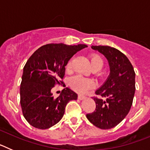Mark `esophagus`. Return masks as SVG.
Instances as JSON below:
<instances>
[{"label":"esophagus","mask_w":150,"mask_h":150,"mask_svg":"<svg viewBox=\"0 0 150 150\" xmlns=\"http://www.w3.org/2000/svg\"><path fill=\"white\" fill-rule=\"evenodd\" d=\"M86 97L84 96V95H78V98L79 99V100H84L85 98H86Z\"/></svg>","instance_id":"esophagus-1"}]
</instances>
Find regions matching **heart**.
Returning a JSON list of instances; mask_svg holds the SVG:
<instances>
[{"label":"heart","mask_w":150,"mask_h":150,"mask_svg":"<svg viewBox=\"0 0 150 150\" xmlns=\"http://www.w3.org/2000/svg\"><path fill=\"white\" fill-rule=\"evenodd\" d=\"M90 60H91L92 67L98 66L101 68L102 65H103V60L99 55H91ZM71 68H72V63L70 61L66 66V70H67V71H70ZM70 86L73 89L79 92V93H85L89 89H91V88L95 87V83L91 79L85 78L80 75H76V76H73L70 79Z\"/></svg>","instance_id":"1"}]
</instances>
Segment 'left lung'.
Instances as JSON below:
<instances>
[{
    "label": "left lung",
    "instance_id": "left-lung-1",
    "mask_svg": "<svg viewBox=\"0 0 150 150\" xmlns=\"http://www.w3.org/2000/svg\"><path fill=\"white\" fill-rule=\"evenodd\" d=\"M104 55L110 67V74L94 98L96 109L86 115L88 121L101 129H110L124 120L129 112L135 92V73L130 61L122 52L108 46H91Z\"/></svg>",
    "mask_w": 150,
    "mask_h": 150
}]
</instances>
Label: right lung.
<instances>
[{
    "label": "right lung",
    "instance_id": "add662e5",
    "mask_svg": "<svg viewBox=\"0 0 150 150\" xmlns=\"http://www.w3.org/2000/svg\"><path fill=\"white\" fill-rule=\"evenodd\" d=\"M87 47L85 44L51 43L40 47L23 68L20 86V104L28 122L39 129H47L62 119L67 104L76 100L77 94L69 88L54 98L52 88L63 83L65 66L74 54Z\"/></svg>",
    "mask_w": 150,
    "mask_h": 150
}]
</instances>
